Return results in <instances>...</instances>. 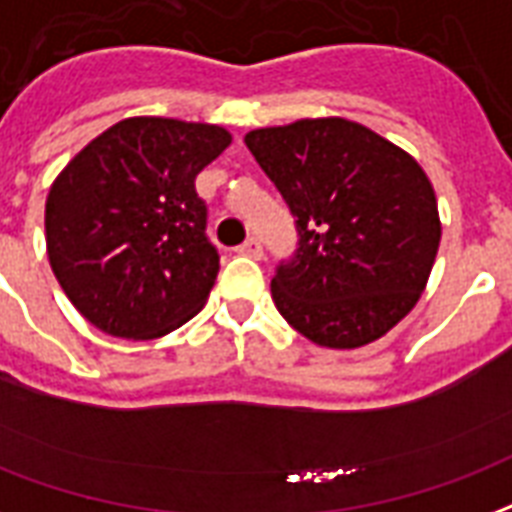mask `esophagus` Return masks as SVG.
Masks as SVG:
<instances>
[{
    "mask_svg": "<svg viewBox=\"0 0 512 512\" xmlns=\"http://www.w3.org/2000/svg\"><path fill=\"white\" fill-rule=\"evenodd\" d=\"M238 255L255 257V260H260V257H263V244H260L257 238H246L244 244L238 246Z\"/></svg>",
    "mask_w": 512,
    "mask_h": 512,
    "instance_id": "34e87169",
    "label": "esophagus"
}]
</instances>
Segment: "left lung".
<instances>
[{
  "instance_id": "obj_1",
  "label": "left lung",
  "mask_w": 512,
  "mask_h": 512,
  "mask_svg": "<svg viewBox=\"0 0 512 512\" xmlns=\"http://www.w3.org/2000/svg\"><path fill=\"white\" fill-rule=\"evenodd\" d=\"M244 143L298 230L271 279L279 314L333 350L385 336L418 304L437 257L429 176L391 140L336 116L252 130Z\"/></svg>"
}]
</instances>
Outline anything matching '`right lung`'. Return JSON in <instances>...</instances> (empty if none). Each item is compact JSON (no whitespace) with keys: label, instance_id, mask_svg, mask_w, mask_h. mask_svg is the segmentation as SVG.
I'll use <instances>...</instances> for the list:
<instances>
[{"label":"right lung","instance_id":"right-lung-1","mask_svg":"<svg viewBox=\"0 0 512 512\" xmlns=\"http://www.w3.org/2000/svg\"><path fill=\"white\" fill-rule=\"evenodd\" d=\"M230 146L217 124L135 116L75 154L45 200V244L78 312L157 339L203 309L219 271L195 179Z\"/></svg>","mask_w":512,"mask_h":512}]
</instances>
